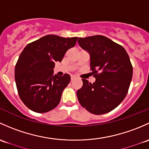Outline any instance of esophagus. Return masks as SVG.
<instances>
[{
	"mask_svg": "<svg viewBox=\"0 0 149 149\" xmlns=\"http://www.w3.org/2000/svg\"><path fill=\"white\" fill-rule=\"evenodd\" d=\"M75 78H76V77L74 76V75H71V80H74Z\"/></svg>",
	"mask_w": 149,
	"mask_h": 149,
	"instance_id": "1",
	"label": "esophagus"
}]
</instances>
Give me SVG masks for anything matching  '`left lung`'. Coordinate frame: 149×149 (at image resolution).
Segmentation results:
<instances>
[{
    "instance_id": "obj_1",
    "label": "left lung",
    "mask_w": 149,
    "mask_h": 149,
    "mask_svg": "<svg viewBox=\"0 0 149 149\" xmlns=\"http://www.w3.org/2000/svg\"><path fill=\"white\" fill-rule=\"evenodd\" d=\"M78 43L90 55V68L95 82L82 79L77 92L83 108L95 115L112 111L124 100L131 84L133 67L125 49L101 35L79 38Z\"/></svg>"
}]
</instances>
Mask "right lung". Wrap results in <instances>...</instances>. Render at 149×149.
I'll return each instance as SVG.
<instances>
[{"label": "right lung", "instance_id": "add662e5", "mask_svg": "<svg viewBox=\"0 0 149 149\" xmlns=\"http://www.w3.org/2000/svg\"><path fill=\"white\" fill-rule=\"evenodd\" d=\"M77 39L47 35L29 44L20 54L15 67L16 87L22 102L32 111L47 113L59 103L70 76L54 75L53 69Z\"/></svg>", "mask_w": 149, "mask_h": 149}]
</instances>
